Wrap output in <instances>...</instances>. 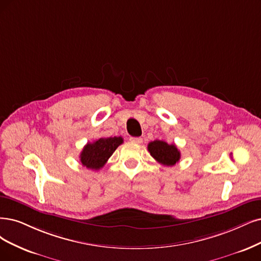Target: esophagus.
<instances>
[{"label": "esophagus", "instance_id": "34e87169", "mask_svg": "<svg viewBox=\"0 0 261 261\" xmlns=\"http://www.w3.org/2000/svg\"><path fill=\"white\" fill-rule=\"evenodd\" d=\"M130 142L136 143V144H141V143L143 142V139H142V138H134V137H131V138H130Z\"/></svg>", "mask_w": 261, "mask_h": 261}]
</instances>
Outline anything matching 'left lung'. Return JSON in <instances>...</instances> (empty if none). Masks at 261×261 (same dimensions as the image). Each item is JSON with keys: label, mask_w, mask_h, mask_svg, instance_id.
<instances>
[{"label": "left lung", "mask_w": 261, "mask_h": 261, "mask_svg": "<svg viewBox=\"0 0 261 261\" xmlns=\"http://www.w3.org/2000/svg\"><path fill=\"white\" fill-rule=\"evenodd\" d=\"M148 151L153 159L167 167L176 165L180 159V152L175 146V144H168L165 141L156 140L148 144Z\"/></svg>", "instance_id": "8db88e82"}]
</instances>
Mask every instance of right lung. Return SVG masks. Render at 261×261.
I'll use <instances>...</instances> for the list:
<instances>
[{"mask_svg":"<svg viewBox=\"0 0 261 261\" xmlns=\"http://www.w3.org/2000/svg\"><path fill=\"white\" fill-rule=\"evenodd\" d=\"M122 142L121 137H114L101 138L92 143H87L80 156L82 165L91 170H100Z\"/></svg>","mask_w":261,"mask_h":261,"instance_id":"1","label":"right lung"}]
</instances>
